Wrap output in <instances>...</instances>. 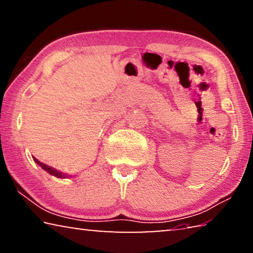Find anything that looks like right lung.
Instances as JSON below:
<instances>
[{"mask_svg":"<svg viewBox=\"0 0 253 253\" xmlns=\"http://www.w3.org/2000/svg\"><path fill=\"white\" fill-rule=\"evenodd\" d=\"M34 161H36L38 164H39L42 169H43L44 170H46V172H48L49 174H51V175H53V176H55V177H59V178H62V177H67V175H65V174H62L61 172H58V170H55L54 169H52V168H50V166H48V165H45L44 163H41V162H39L37 160V158H34Z\"/></svg>","mask_w":253,"mask_h":253,"instance_id":"right-lung-1","label":"right lung"}]
</instances>
